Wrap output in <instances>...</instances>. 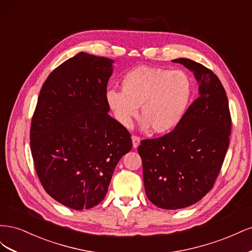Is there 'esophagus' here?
I'll use <instances>...</instances> for the list:
<instances>
[{
	"instance_id": "obj_1",
	"label": "esophagus",
	"mask_w": 252,
	"mask_h": 252,
	"mask_svg": "<svg viewBox=\"0 0 252 252\" xmlns=\"http://www.w3.org/2000/svg\"><path fill=\"white\" fill-rule=\"evenodd\" d=\"M131 140H132V146H133V148H136L140 145V142H141V139H140V136H138V135H132L131 136Z\"/></svg>"
}]
</instances>
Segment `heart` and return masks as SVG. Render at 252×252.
Masks as SVG:
<instances>
[{
	"label": "heart",
	"instance_id": "1",
	"mask_svg": "<svg viewBox=\"0 0 252 252\" xmlns=\"http://www.w3.org/2000/svg\"><path fill=\"white\" fill-rule=\"evenodd\" d=\"M122 91L110 89L106 100L114 117L128 127L141 107V117L152 132H170L184 117L192 94V83L182 70L139 66L121 82Z\"/></svg>",
	"mask_w": 252,
	"mask_h": 252
}]
</instances>
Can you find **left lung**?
<instances>
[{
  "instance_id": "1",
  "label": "left lung",
  "mask_w": 252,
  "mask_h": 252,
  "mask_svg": "<svg viewBox=\"0 0 252 252\" xmlns=\"http://www.w3.org/2000/svg\"><path fill=\"white\" fill-rule=\"evenodd\" d=\"M172 62L193 72L200 95L172 131L143 140L138 151L149 201L175 210L199 202L215 185L229 146L231 117L226 91L215 73L189 59Z\"/></svg>"
}]
</instances>
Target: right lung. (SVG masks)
<instances>
[{
  "mask_svg": "<svg viewBox=\"0 0 252 252\" xmlns=\"http://www.w3.org/2000/svg\"><path fill=\"white\" fill-rule=\"evenodd\" d=\"M113 60L80 52L43 84L30 127V149L43 188L67 207L103 201L130 133L106 100Z\"/></svg>",
  "mask_w": 252,
  "mask_h": 252,
  "instance_id": "obj_1",
  "label": "right lung"
}]
</instances>
